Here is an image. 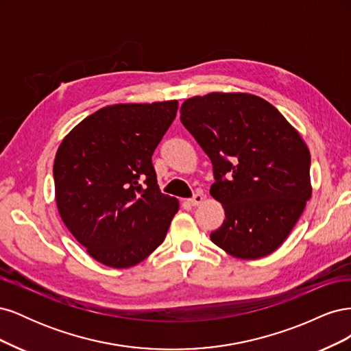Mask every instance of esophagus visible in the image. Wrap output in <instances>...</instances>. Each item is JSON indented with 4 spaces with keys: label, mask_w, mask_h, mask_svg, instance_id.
<instances>
[{
    "label": "esophagus",
    "mask_w": 351,
    "mask_h": 351,
    "mask_svg": "<svg viewBox=\"0 0 351 351\" xmlns=\"http://www.w3.org/2000/svg\"><path fill=\"white\" fill-rule=\"evenodd\" d=\"M187 202L192 206H197V205L202 204V202H204V196H202L200 193H196V195H193V197H190Z\"/></svg>",
    "instance_id": "34e87169"
}]
</instances>
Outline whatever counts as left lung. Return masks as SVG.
<instances>
[{"label":"left lung","mask_w":351,"mask_h":351,"mask_svg":"<svg viewBox=\"0 0 351 351\" xmlns=\"http://www.w3.org/2000/svg\"><path fill=\"white\" fill-rule=\"evenodd\" d=\"M180 112L210 159L209 193L226 210L212 243L239 259L268 256L312 196L311 152L302 136L274 105L250 93L193 97Z\"/></svg>","instance_id":"obj_1"}]
</instances>
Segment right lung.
Instances as JSON below:
<instances>
[{
	"label": "right lung",
	"mask_w": 351,
	"mask_h": 351,
	"mask_svg": "<svg viewBox=\"0 0 351 351\" xmlns=\"http://www.w3.org/2000/svg\"><path fill=\"white\" fill-rule=\"evenodd\" d=\"M177 101L115 104L82 120L54 159L56 200L69 231L111 268L134 267L161 244L178 200L161 193L152 155Z\"/></svg>",
	"instance_id": "right-lung-1"
}]
</instances>
